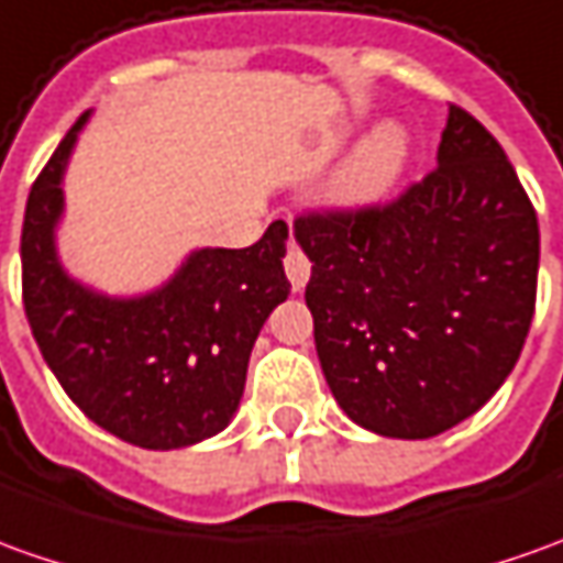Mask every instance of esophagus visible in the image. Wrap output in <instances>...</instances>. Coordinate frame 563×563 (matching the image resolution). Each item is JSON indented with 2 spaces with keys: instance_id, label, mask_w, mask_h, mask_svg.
Wrapping results in <instances>:
<instances>
[{
  "instance_id": "34e87169",
  "label": "esophagus",
  "mask_w": 563,
  "mask_h": 563,
  "mask_svg": "<svg viewBox=\"0 0 563 563\" xmlns=\"http://www.w3.org/2000/svg\"><path fill=\"white\" fill-rule=\"evenodd\" d=\"M283 267H286V277L292 283V289H301L308 277H311V258L301 252L298 243H289V250H286V258H283Z\"/></svg>"
}]
</instances>
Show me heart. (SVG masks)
<instances>
[{"mask_svg":"<svg viewBox=\"0 0 563 563\" xmlns=\"http://www.w3.org/2000/svg\"><path fill=\"white\" fill-rule=\"evenodd\" d=\"M407 163V137L397 125H378L354 144L335 175L332 194L345 206H366L385 197Z\"/></svg>","mask_w":563,"mask_h":563,"instance_id":"heart-1","label":"heart"}]
</instances>
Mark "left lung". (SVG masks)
Segmentation results:
<instances>
[{
  "label": "left lung",
  "instance_id": "1",
  "mask_svg": "<svg viewBox=\"0 0 563 563\" xmlns=\"http://www.w3.org/2000/svg\"><path fill=\"white\" fill-rule=\"evenodd\" d=\"M292 231L323 376L366 431L434 438L515 369L537 308V209L468 110L450 104L438 169L397 200L305 212Z\"/></svg>",
  "mask_w": 563,
  "mask_h": 563
}]
</instances>
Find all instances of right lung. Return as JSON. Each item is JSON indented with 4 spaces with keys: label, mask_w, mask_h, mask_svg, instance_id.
Returning a JSON list of instances; mask_svg holds the SVG:
<instances>
[{
    "label": "right lung",
    "mask_w": 563,
    "mask_h": 563,
    "mask_svg": "<svg viewBox=\"0 0 563 563\" xmlns=\"http://www.w3.org/2000/svg\"><path fill=\"white\" fill-rule=\"evenodd\" d=\"M82 113L30 187L21 233L24 311L73 404L120 441L178 450L228 428L267 313L289 296L286 221L246 250H197L166 286L110 298L67 277L55 252L64 169Z\"/></svg>",
    "instance_id": "obj_1"
}]
</instances>
